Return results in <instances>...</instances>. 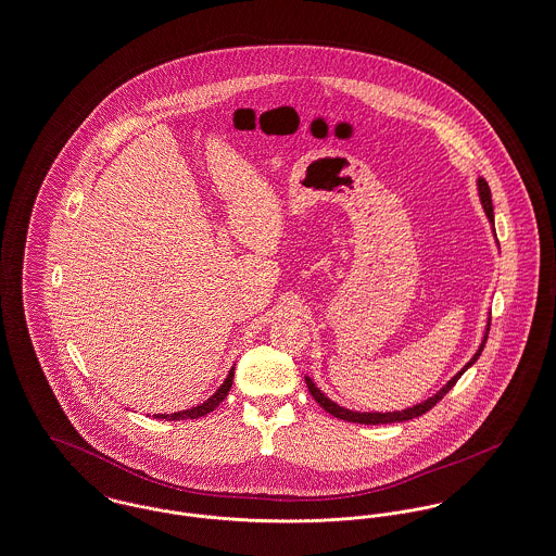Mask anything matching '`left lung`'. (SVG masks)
<instances>
[{
  "label": "left lung",
  "instance_id": "1",
  "mask_svg": "<svg viewBox=\"0 0 556 556\" xmlns=\"http://www.w3.org/2000/svg\"><path fill=\"white\" fill-rule=\"evenodd\" d=\"M477 189H479V199H481V205H483V210H485V214H488V218H490L491 229H493V203H491V191L490 185H488V180L485 178H477ZM493 235H495V229H493ZM497 248H500V243H497ZM491 326V313L490 319H488V327H485V336H483V340H481V346H479V351L472 355V359L468 361L459 371H457L456 376L441 389V391L434 392L432 396H428L426 401L422 403H418V405H414V407H407V409H401V412H353V409H346V407H342V405H338V403H333L331 399H327L324 392L319 391L317 387H315V382L306 376L304 380H306V387H308V392L313 394V399L326 409L327 414H331V416H336V418H340V420H346V422H357V425H392V422H405V420H412V418H418V416H422L426 414L428 409H432L447 392L454 389V384H456L457 380L462 378V374L472 365V363H477V359L481 357V353H483V349H485V342H488V333H490Z\"/></svg>",
  "mask_w": 556,
  "mask_h": 556
}]
</instances>
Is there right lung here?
Here are the masks:
<instances>
[{
	"instance_id": "right-lung-1",
	"label": "right lung",
	"mask_w": 556,
	"mask_h": 556,
	"mask_svg": "<svg viewBox=\"0 0 556 556\" xmlns=\"http://www.w3.org/2000/svg\"><path fill=\"white\" fill-rule=\"evenodd\" d=\"M232 378H235V367H230L229 376L225 378V382L220 384V389L214 392L207 401H203L201 405H195V407H191V409L176 412V414H155L153 418H160V420H195V418H201V416L214 412V409L225 401V396L229 394L230 387H232Z\"/></svg>"
}]
</instances>
